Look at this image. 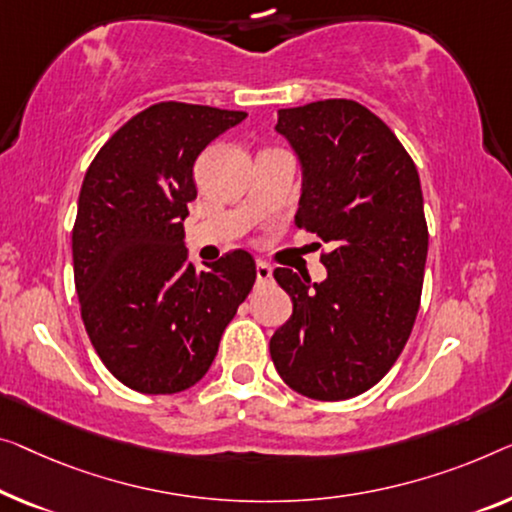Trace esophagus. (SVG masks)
<instances>
[{
    "instance_id": "esophagus-1",
    "label": "esophagus",
    "mask_w": 512,
    "mask_h": 512,
    "mask_svg": "<svg viewBox=\"0 0 512 512\" xmlns=\"http://www.w3.org/2000/svg\"><path fill=\"white\" fill-rule=\"evenodd\" d=\"M255 273H257V285H262V282H269L273 278V269L266 262H257Z\"/></svg>"
}]
</instances>
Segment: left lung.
I'll return each instance as SVG.
<instances>
[{
	"label": "left lung",
	"mask_w": 512,
	"mask_h": 512,
	"mask_svg": "<svg viewBox=\"0 0 512 512\" xmlns=\"http://www.w3.org/2000/svg\"><path fill=\"white\" fill-rule=\"evenodd\" d=\"M276 131L303 172L296 225L331 250L322 282L273 271L294 310L271 358L305 398L347 400L393 368L414 329L427 259L421 179L391 128L347 98L278 110Z\"/></svg>",
	"instance_id": "8db88e82"
}]
</instances>
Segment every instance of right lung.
Wrapping results in <instances>:
<instances>
[{"label":"right lung","mask_w":512,"mask_h":512,"mask_svg":"<svg viewBox=\"0 0 512 512\" xmlns=\"http://www.w3.org/2000/svg\"><path fill=\"white\" fill-rule=\"evenodd\" d=\"M243 119L156 103L103 144L82 181L73 225L82 322L105 368L133 391L170 395L197 384L255 285L246 250L197 271L183 243L195 160Z\"/></svg>","instance_id":"add662e5"}]
</instances>
